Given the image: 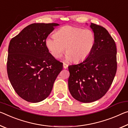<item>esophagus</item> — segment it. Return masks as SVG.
Returning a JSON list of instances; mask_svg holds the SVG:
<instances>
[{
	"mask_svg": "<svg viewBox=\"0 0 128 128\" xmlns=\"http://www.w3.org/2000/svg\"><path fill=\"white\" fill-rule=\"evenodd\" d=\"M68 66V65L67 64H66V63H65V62H64V63H63V67H64V68H65V69L67 68Z\"/></svg>",
	"mask_w": 128,
	"mask_h": 128,
	"instance_id": "1",
	"label": "esophagus"
}]
</instances>
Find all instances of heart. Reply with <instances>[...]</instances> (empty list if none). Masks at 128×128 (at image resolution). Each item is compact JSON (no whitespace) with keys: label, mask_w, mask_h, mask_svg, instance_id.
Instances as JSON below:
<instances>
[{"label":"heart","mask_w":128,"mask_h":128,"mask_svg":"<svg viewBox=\"0 0 128 128\" xmlns=\"http://www.w3.org/2000/svg\"><path fill=\"white\" fill-rule=\"evenodd\" d=\"M54 35L46 38V45L56 58L61 56L66 48V60L81 62L88 58L94 47L95 36L90 29L66 26Z\"/></svg>","instance_id":"obj_1"}]
</instances>
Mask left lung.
<instances>
[{
  "label": "left lung",
  "instance_id": "8db88e82",
  "mask_svg": "<svg viewBox=\"0 0 128 128\" xmlns=\"http://www.w3.org/2000/svg\"><path fill=\"white\" fill-rule=\"evenodd\" d=\"M95 36L94 47L86 59L68 66V88L72 97L82 102L101 98L111 86L117 70L114 40L103 27L91 23Z\"/></svg>",
  "mask_w": 128,
  "mask_h": 128
}]
</instances>
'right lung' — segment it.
<instances>
[{
    "label": "right lung",
    "instance_id": "obj_1",
    "mask_svg": "<svg viewBox=\"0 0 128 128\" xmlns=\"http://www.w3.org/2000/svg\"><path fill=\"white\" fill-rule=\"evenodd\" d=\"M57 23H34L10 42L7 69L14 90L24 100L40 102L49 96L62 63L49 52L46 39Z\"/></svg>",
    "mask_w": 128,
    "mask_h": 128
}]
</instances>
